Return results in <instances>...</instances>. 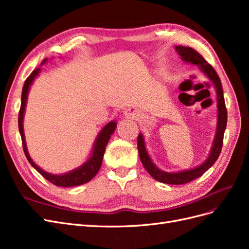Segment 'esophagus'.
I'll return each mask as SVG.
<instances>
[{
    "label": "esophagus",
    "mask_w": 249,
    "mask_h": 249,
    "mask_svg": "<svg viewBox=\"0 0 249 249\" xmlns=\"http://www.w3.org/2000/svg\"><path fill=\"white\" fill-rule=\"evenodd\" d=\"M138 115H139V113H138V111L136 109L131 108V109H127V110L124 111V116L126 118L133 119V118H136Z\"/></svg>",
    "instance_id": "obj_1"
}]
</instances>
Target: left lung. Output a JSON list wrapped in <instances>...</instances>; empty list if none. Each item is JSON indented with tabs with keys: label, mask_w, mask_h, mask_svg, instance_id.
I'll return each instance as SVG.
<instances>
[{
	"label": "left lung",
	"mask_w": 249,
	"mask_h": 249,
	"mask_svg": "<svg viewBox=\"0 0 249 249\" xmlns=\"http://www.w3.org/2000/svg\"><path fill=\"white\" fill-rule=\"evenodd\" d=\"M178 54L179 55L182 61L185 63H190L193 65H196L198 70L205 74V76L212 82L214 86L215 92H216V102H217V124H216V131L215 136L213 139L212 146L210 148V152L206 160L200 163L197 166L189 169H183L178 171H164L160 169L157 165L153 162L152 158H150L147 148L146 143L144 140V136L142 133H139L138 140H137V146L141 163L143 166L147 170V172L152 176L158 182H161L164 184L169 185H182L191 182V180L201 177L211 166L218 159L220 155L221 147H222V141H223V135L225 127H227L228 122V112L225 108L224 97L222 86L219 77H218L215 70L211 66L205 59H203L198 53L193 50L192 48L182 47V46H176L175 47Z\"/></svg>",
	"instance_id": "8db88e82"
}]
</instances>
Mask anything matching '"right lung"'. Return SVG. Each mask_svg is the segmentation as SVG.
Returning <instances> with one entry per match:
<instances>
[{"label": "right lung", "instance_id": "add662e5", "mask_svg": "<svg viewBox=\"0 0 249 249\" xmlns=\"http://www.w3.org/2000/svg\"><path fill=\"white\" fill-rule=\"evenodd\" d=\"M47 62H48V58L43 60L38 69H36L35 71H33L31 74H30L29 78L25 82L24 87H22L21 104H20V110L18 114V130L21 136L22 147H24V152L29 163L31 164L44 178L48 179L49 182L60 187L80 186L90 182V180L95 177L96 173L99 172L102 166L105 149H106V146L111 138V135L115 132L117 123L116 120H111V122H109L108 124H106L103 126V129L99 132L97 136L95 137L93 146H92L91 152H90L88 159L83 163L81 166L74 168L69 172L60 173V175H55V173L48 172L46 170H43L41 167H39L38 165L32 160V158L30 157V154L28 152L27 142H26L25 133H24V117H25L30 88H31L35 79L39 76V73L41 71V66L43 64H46Z\"/></svg>", "mask_w": 249, "mask_h": 249}]
</instances>
